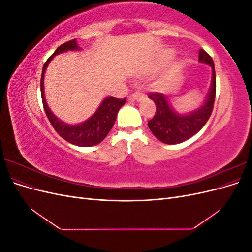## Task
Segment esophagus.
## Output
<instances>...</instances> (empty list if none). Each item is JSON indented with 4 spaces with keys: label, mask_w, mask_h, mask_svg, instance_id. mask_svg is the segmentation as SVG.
I'll return each mask as SVG.
<instances>
[{
    "label": "esophagus",
    "mask_w": 252,
    "mask_h": 252,
    "mask_svg": "<svg viewBox=\"0 0 252 252\" xmlns=\"http://www.w3.org/2000/svg\"><path fill=\"white\" fill-rule=\"evenodd\" d=\"M144 97H145L144 94H142V93H134L132 95L129 96L128 100H129V101H136V102H141L142 100H144Z\"/></svg>",
    "instance_id": "34e87169"
}]
</instances>
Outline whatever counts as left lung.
I'll use <instances>...</instances> for the list:
<instances>
[{"label": "left lung", "mask_w": 252, "mask_h": 252, "mask_svg": "<svg viewBox=\"0 0 252 252\" xmlns=\"http://www.w3.org/2000/svg\"><path fill=\"white\" fill-rule=\"evenodd\" d=\"M200 63L211 67L212 78L208 94L204 103L192 111L179 113L169 103L164 94L154 93L148 97L156 104V114L149 122L148 127L156 138L162 143L174 145L184 142L199 132L209 120L216 97V71L211 57L205 50L199 52Z\"/></svg>", "instance_id": "left-lung-1"}]
</instances>
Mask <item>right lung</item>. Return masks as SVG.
<instances>
[{
  "label": "right lung",
  "instance_id": "obj_1",
  "mask_svg": "<svg viewBox=\"0 0 252 252\" xmlns=\"http://www.w3.org/2000/svg\"><path fill=\"white\" fill-rule=\"evenodd\" d=\"M74 50H81V47L78 45L75 39L61 45V46L58 47L57 50L53 52V55L47 60V62L44 64L41 77L42 101L45 112H46V116L50 121L52 127L56 129V131L62 136L64 140L73 145H77V146L90 147L101 143L106 136H107L108 132L111 130L112 126L114 125V122H116L120 108L126 102V98L119 100V98H116L113 96L105 97L93 116L79 124L65 123L62 120H60L56 114H53L46 102V98H45V71H46L49 63L56 56L66 51Z\"/></svg>",
  "mask_w": 252,
  "mask_h": 252
}]
</instances>
